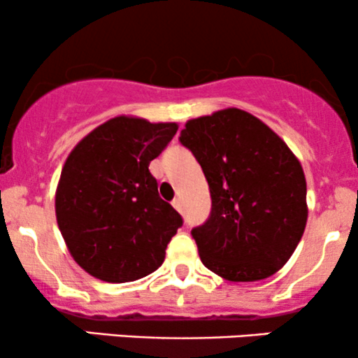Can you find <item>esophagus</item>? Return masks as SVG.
<instances>
[{
  "label": "esophagus",
  "instance_id": "esophagus-1",
  "mask_svg": "<svg viewBox=\"0 0 358 358\" xmlns=\"http://www.w3.org/2000/svg\"><path fill=\"white\" fill-rule=\"evenodd\" d=\"M171 205H173V207L176 208V210L182 212V200H180V199H175L173 202H171Z\"/></svg>",
  "mask_w": 358,
  "mask_h": 358
}]
</instances>
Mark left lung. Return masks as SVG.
I'll return each instance as SVG.
<instances>
[{"mask_svg": "<svg viewBox=\"0 0 358 358\" xmlns=\"http://www.w3.org/2000/svg\"><path fill=\"white\" fill-rule=\"evenodd\" d=\"M180 141L210 188V217L192 231L205 268L234 282L278 273L308 220L299 159L268 124L237 108L190 119Z\"/></svg>", "mask_w": 358, "mask_h": 358, "instance_id": "left-lung-1", "label": "left lung"}]
</instances>
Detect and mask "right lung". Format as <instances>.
Segmentation results:
<instances>
[{
    "label": "right lung",
    "instance_id": "add662e5",
    "mask_svg": "<svg viewBox=\"0 0 358 358\" xmlns=\"http://www.w3.org/2000/svg\"><path fill=\"white\" fill-rule=\"evenodd\" d=\"M178 131L176 122L116 116L73 146L55 192L65 245L90 276L136 281L165 261L183 220L159 199L150 163Z\"/></svg>",
    "mask_w": 358,
    "mask_h": 358
}]
</instances>
